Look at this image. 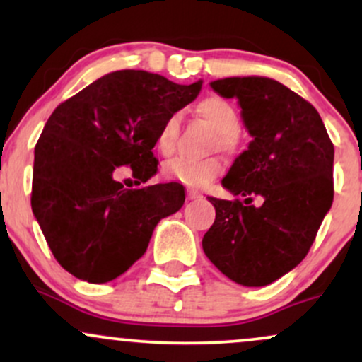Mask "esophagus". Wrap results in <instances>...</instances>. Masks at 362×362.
Masks as SVG:
<instances>
[{
	"mask_svg": "<svg viewBox=\"0 0 362 362\" xmlns=\"http://www.w3.org/2000/svg\"><path fill=\"white\" fill-rule=\"evenodd\" d=\"M187 197H189V199H199V197H202V194L199 192V190L189 189V190H187Z\"/></svg>",
	"mask_w": 362,
	"mask_h": 362,
	"instance_id": "1",
	"label": "esophagus"
}]
</instances>
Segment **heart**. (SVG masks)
<instances>
[{
	"mask_svg": "<svg viewBox=\"0 0 362 362\" xmlns=\"http://www.w3.org/2000/svg\"><path fill=\"white\" fill-rule=\"evenodd\" d=\"M197 112L202 119L218 131L214 146L226 153H233L238 148V112L230 102L221 97H207L197 103ZM178 127H180V114L172 112L158 127L155 136V146L161 155L168 156L175 151ZM223 170L219 158H206V160H192V158H175L163 167V173L172 180L182 182L187 187H204Z\"/></svg>",
	"mask_w": 362,
	"mask_h": 362,
	"instance_id": "b5f03b06",
	"label": "heart"
}]
</instances>
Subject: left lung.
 Wrapping results in <instances>:
<instances>
[{"label":"left lung","mask_w":362,"mask_h":362,"mask_svg":"<svg viewBox=\"0 0 362 362\" xmlns=\"http://www.w3.org/2000/svg\"><path fill=\"white\" fill-rule=\"evenodd\" d=\"M211 88L238 98L253 141L223 178L238 199L209 197L216 219L202 248L231 281L260 288L296 267L317 238L334 201V144L317 109L279 81L224 78Z\"/></svg>","instance_id":"8db88e82"}]
</instances>
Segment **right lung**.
I'll return each mask as SVG.
<instances>
[{
  "mask_svg": "<svg viewBox=\"0 0 362 362\" xmlns=\"http://www.w3.org/2000/svg\"><path fill=\"white\" fill-rule=\"evenodd\" d=\"M201 86L122 69L56 107L35 144L30 202L62 269L93 284L115 279L143 257L158 221L184 206L177 182L126 189L115 175L131 170L138 185L155 175L158 127Z\"/></svg>",
  "mask_w": 362,
  "mask_h": 362,
  "instance_id": "add662e5",
  "label": "right lung"
}]
</instances>
